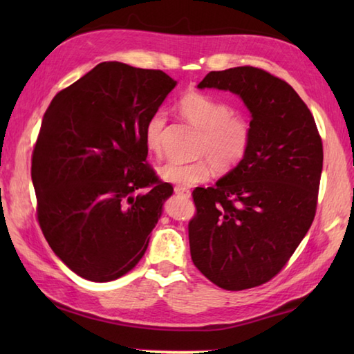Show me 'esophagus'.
<instances>
[{
    "label": "esophagus",
    "instance_id": "34e87169",
    "mask_svg": "<svg viewBox=\"0 0 354 354\" xmlns=\"http://www.w3.org/2000/svg\"><path fill=\"white\" fill-rule=\"evenodd\" d=\"M175 193L178 194V196L190 198V192H189V189H185V187H179V185H176V187H175Z\"/></svg>",
    "mask_w": 354,
    "mask_h": 354
}]
</instances>
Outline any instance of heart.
Listing matches in <instances>:
<instances>
[{
	"label": "heart",
	"instance_id": "b5f03b06",
	"mask_svg": "<svg viewBox=\"0 0 354 354\" xmlns=\"http://www.w3.org/2000/svg\"><path fill=\"white\" fill-rule=\"evenodd\" d=\"M181 115L201 135L196 155L205 156L192 162L167 161L160 175L167 183L190 187L205 183L212 175V162L217 171H230L243 161L252 141V124L246 115L236 112L230 103L204 93H187L178 102ZM167 124V112L155 109L145 126L146 147L155 155L162 152V135Z\"/></svg>",
	"mask_w": 354,
	"mask_h": 354
}]
</instances>
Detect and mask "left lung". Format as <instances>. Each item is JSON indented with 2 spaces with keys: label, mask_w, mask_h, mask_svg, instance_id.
<instances>
[{
  "label": "left lung",
  "mask_w": 354,
  "mask_h": 354,
  "mask_svg": "<svg viewBox=\"0 0 354 354\" xmlns=\"http://www.w3.org/2000/svg\"><path fill=\"white\" fill-rule=\"evenodd\" d=\"M198 88L242 97L252 114V141L243 161L214 187L193 190L192 260L225 290L251 289L280 272L310 228L322 140L295 89L265 70L209 71Z\"/></svg>",
  "instance_id": "8db88e82"
}]
</instances>
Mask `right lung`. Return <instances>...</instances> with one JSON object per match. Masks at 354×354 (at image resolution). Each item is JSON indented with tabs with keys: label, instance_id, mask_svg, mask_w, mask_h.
Listing matches in <instances>:
<instances>
[{
	"label": "right lung",
	"instance_id": "add662e5",
	"mask_svg": "<svg viewBox=\"0 0 354 354\" xmlns=\"http://www.w3.org/2000/svg\"><path fill=\"white\" fill-rule=\"evenodd\" d=\"M175 85L161 70L102 62L45 111L32 155L37 222L82 278L117 280L147 250L173 187L147 162L145 126Z\"/></svg>",
	"mask_w": 354,
	"mask_h": 354
}]
</instances>
